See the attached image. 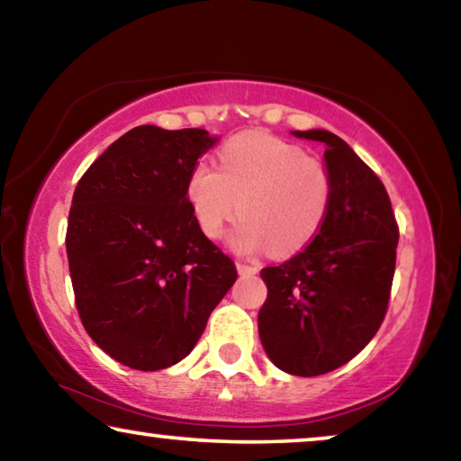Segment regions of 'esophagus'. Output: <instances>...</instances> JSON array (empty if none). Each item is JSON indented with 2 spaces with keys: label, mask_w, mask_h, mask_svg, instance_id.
<instances>
[{
  "label": "esophagus",
  "mask_w": 461,
  "mask_h": 461,
  "mask_svg": "<svg viewBox=\"0 0 461 461\" xmlns=\"http://www.w3.org/2000/svg\"><path fill=\"white\" fill-rule=\"evenodd\" d=\"M236 267H238V274L240 276H255L257 271H258L257 265L246 263V261H236Z\"/></svg>",
  "instance_id": "1"
}]
</instances>
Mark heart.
<instances>
[{
	"label": "heart",
	"mask_w": 461,
	"mask_h": 461,
	"mask_svg": "<svg viewBox=\"0 0 461 461\" xmlns=\"http://www.w3.org/2000/svg\"><path fill=\"white\" fill-rule=\"evenodd\" d=\"M185 194L206 238H221L240 204L236 249H267L271 257L286 258L323 228L334 179L326 163L301 146L267 133H240L219 150V171L206 163L192 168Z\"/></svg>",
	"instance_id": "heart-1"
}]
</instances>
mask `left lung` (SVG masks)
I'll return each mask as SVG.
<instances>
[{"label":"left lung","instance_id":"1","mask_svg":"<svg viewBox=\"0 0 461 461\" xmlns=\"http://www.w3.org/2000/svg\"><path fill=\"white\" fill-rule=\"evenodd\" d=\"M294 135L326 144L332 209L313 242L261 269L258 336L284 372L321 375L351 361L384 321L399 225L384 184L345 140L323 129Z\"/></svg>","mask_w":461,"mask_h":461}]
</instances>
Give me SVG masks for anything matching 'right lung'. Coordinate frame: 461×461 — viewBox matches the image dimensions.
<instances>
[{
    "instance_id": "right-lung-1",
    "label": "right lung",
    "mask_w": 461,
    "mask_h": 461,
    "mask_svg": "<svg viewBox=\"0 0 461 461\" xmlns=\"http://www.w3.org/2000/svg\"><path fill=\"white\" fill-rule=\"evenodd\" d=\"M215 141L204 129L135 127L75 187V304L92 340L122 366L157 372L190 355L236 282V265L200 231L185 194Z\"/></svg>"
}]
</instances>
